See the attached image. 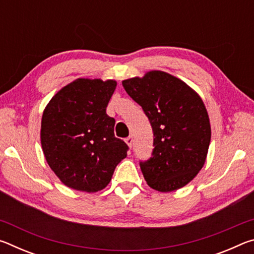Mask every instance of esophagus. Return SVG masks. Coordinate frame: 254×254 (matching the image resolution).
I'll list each match as a JSON object with an SVG mask.
<instances>
[{
  "mask_svg": "<svg viewBox=\"0 0 254 254\" xmlns=\"http://www.w3.org/2000/svg\"><path fill=\"white\" fill-rule=\"evenodd\" d=\"M126 142H127V144L128 145V147L132 148V143H133V139H132V136H127V139H126Z\"/></svg>",
  "mask_w": 254,
  "mask_h": 254,
  "instance_id": "1",
  "label": "esophagus"
}]
</instances>
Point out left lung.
<instances>
[{
    "mask_svg": "<svg viewBox=\"0 0 254 254\" xmlns=\"http://www.w3.org/2000/svg\"><path fill=\"white\" fill-rule=\"evenodd\" d=\"M122 85L152 127V157L140 161L145 182L162 192L186 186L203 168L210 142L209 118L201 98L183 80L160 70Z\"/></svg>",
    "mask_w": 254,
    "mask_h": 254,
    "instance_id": "obj_1",
    "label": "left lung"
}]
</instances>
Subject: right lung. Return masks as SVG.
I'll use <instances>...</instances> for the list:
<instances>
[{
    "mask_svg": "<svg viewBox=\"0 0 254 254\" xmlns=\"http://www.w3.org/2000/svg\"><path fill=\"white\" fill-rule=\"evenodd\" d=\"M115 80L78 78L51 98L41 120L46 160L67 187L86 192L105 188L127 144L114 135L115 120L106 107Z\"/></svg>",
    "mask_w": 254,
    "mask_h": 254,
    "instance_id": "right-lung-1",
    "label": "right lung"
}]
</instances>
